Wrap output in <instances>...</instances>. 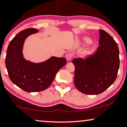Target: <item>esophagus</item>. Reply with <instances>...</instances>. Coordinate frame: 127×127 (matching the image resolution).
Returning a JSON list of instances; mask_svg holds the SVG:
<instances>
[{
	"label": "esophagus",
	"mask_w": 127,
	"mask_h": 127,
	"mask_svg": "<svg viewBox=\"0 0 127 127\" xmlns=\"http://www.w3.org/2000/svg\"><path fill=\"white\" fill-rule=\"evenodd\" d=\"M65 58L68 61H70L72 60V58H73V54L71 53H68L66 54L65 56Z\"/></svg>",
	"instance_id": "obj_1"
}]
</instances>
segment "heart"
I'll return each instance as SVG.
<instances>
[{
    "label": "heart",
    "mask_w": 127,
    "mask_h": 127,
    "mask_svg": "<svg viewBox=\"0 0 127 127\" xmlns=\"http://www.w3.org/2000/svg\"><path fill=\"white\" fill-rule=\"evenodd\" d=\"M82 43L84 46H87V45H90L92 43V40L87 37H85L82 38Z\"/></svg>",
    "instance_id": "1"
}]
</instances>
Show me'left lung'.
<instances>
[{"mask_svg":"<svg viewBox=\"0 0 127 127\" xmlns=\"http://www.w3.org/2000/svg\"><path fill=\"white\" fill-rule=\"evenodd\" d=\"M99 47L95 54L86 60L74 59V82L80 92L97 95L104 92L116 80L120 67L119 49L114 38L99 30Z\"/></svg>","mask_w":127,"mask_h":127,"instance_id":"left-lung-1","label":"left lung"}]
</instances>
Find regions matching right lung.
Segmentation results:
<instances>
[{"mask_svg":"<svg viewBox=\"0 0 127 127\" xmlns=\"http://www.w3.org/2000/svg\"><path fill=\"white\" fill-rule=\"evenodd\" d=\"M38 32L30 28L19 32L9 43L6 52L5 64L9 78L13 83L28 93L38 92L49 88L56 73L67 63L64 57L54 56L40 63L25 59L23 50L26 39Z\"/></svg>","mask_w":127,"mask_h":127,"instance_id":"obj_1","label":"right lung"}]
</instances>
